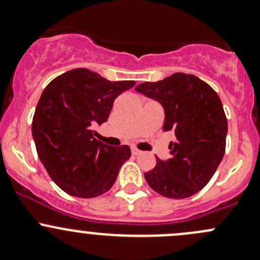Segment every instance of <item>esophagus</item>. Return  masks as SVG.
<instances>
[{
  "mask_svg": "<svg viewBox=\"0 0 260 260\" xmlns=\"http://www.w3.org/2000/svg\"><path fill=\"white\" fill-rule=\"evenodd\" d=\"M141 151H139V149H137V148H132V154L133 155H138V154H141Z\"/></svg>",
  "mask_w": 260,
  "mask_h": 260,
  "instance_id": "obj_1",
  "label": "esophagus"
}]
</instances>
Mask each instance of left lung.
Listing matches in <instances>:
<instances>
[{
  "label": "left lung",
  "mask_w": 260,
  "mask_h": 260,
  "mask_svg": "<svg viewBox=\"0 0 260 260\" xmlns=\"http://www.w3.org/2000/svg\"><path fill=\"white\" fill-rule=\"evenodd\" d=\"M136 91L165 108L163 129L172 131L171 158L144 174L160 196L183 199L203 189L225 152L228 122L217 92L193 75L178 72L158 82H144Z\"/></svg>",
  "instance_id": "1"
}]
</instances>
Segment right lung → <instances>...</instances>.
Wrapping results in <instances>:
<instances>
[{
    "mask_svg": "<svg viewBox=\"0 0 260 260\" xmlns=\"http://www.w3.org/2000/svg\"><path fill=\"white\" fill-rule=\"evenodd\" d=\"M135 84L111 82L87 68H76L43 89L32 136L47 173L70 196L93 198L108 192L129 159V147L107 146L94 138L92 128L107 121L114 100Z\"/></svg>",
    "mask_w": 260,
    "mask_h": 260,
    "instance_id": "add662e5",
    "label": "right lung"
}]
</instances>
